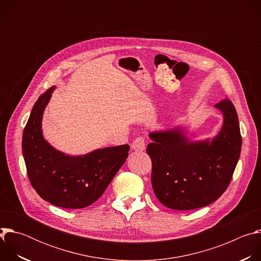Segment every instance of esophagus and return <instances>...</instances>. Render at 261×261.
I'll return each mask as SVG.
<instances>
[{"label":"esophagus","mask_w":261,"mask_h":261,"mask_svg":"<svg viewBox=\"0 0 261 261\" xmlns=\"http://www.w3.org/2000/svg\"><path fill=\"white\" fill-rule=\"evenodd\" d=\"M132 148L135 151H143L145 148V140L143 137H137L132 142Z\"/></svg>","instance_id":"esophagus-1"}]
</instances>
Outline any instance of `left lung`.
Returning a JSON list of instances; mask_svg holds the SVG:
<instances>
[{
	"label": "left lung",
	"mask_w": 261,
	"mask_h": 261,
	"mask_svg": "<svg viewBox=\"0 0 261 261\" xmlns=\"http://www.w3.org/2000/svg\"><path fill=\"white\" fill-rule=\"evenodd\" d=\"M224 122L211 141H190L180 128L150 134L146 153L152 160V186L158 200L178 211L199 208L225 192L238 164L242 136L229 99L215 105Z\"/></svg>",
	"instance_id": "1"
}]
</instances>
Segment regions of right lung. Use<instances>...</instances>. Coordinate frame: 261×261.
Masks as SVG:
<instances>
[{"label":"right lung","instance_id":"right-lung-1","mask_svg":"<svg viewBox=\"0 0 261 261\" xmlns=\"http://www.w3.org/2000/svg\"><path fill=\"white\" fill-rule=\"evenodd\" d=\"M54 88L33 106L22 134V155L33 188L45 201L64 208L94 203L125 163L128 144L99 148L84 156H68L54 148L42 135L41 121Z\"/></svg>","mask_w":261,"mask_h":261}]
</instances>
